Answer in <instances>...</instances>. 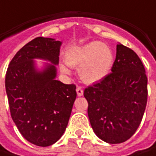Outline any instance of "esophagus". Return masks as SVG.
<instances>
[{
	"label": "esophagus",
	"instance_id": "1",
	"mask_svg": "<svg viewBox=\"0 0 156 156\" xmlns=\"http://www.w3.org/2000/svg\"><path fill=\"white\" fill-rule=\"evenodd\" d=\"M76 93H77V95L78 96H82L83 94V91L81 87H77L76 88Z\"/></svg>",
	"mask_w": 156,
	"mask_h": 156
}]
</instances>
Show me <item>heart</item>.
Masks as SVG:
<instances>
[{
  "label": "heart",
  "mask_w": 156,
  "mask_h": 156,
  "mask_svg": "<svg viewBox=\"0 0 156 156\" xmlns=\"http://www.w3.org/2000/svg\"><path fill=\"white\" fill-rule=\"evenodd\" d=\"M66 62L60 63V71L66 75L72 73L71 67H79L80 78L86 83H94L105 79L114 64L111 48L100 41L81 46H73L65 53Z\"/></svg>",
  "instance_id": "b5f03b06"
}]
</instances>
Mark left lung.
<instances>
[{"mask_svg": "<svg viewBox=\"0 0 156 156\" xmlns=\"http://www.w3.org/2000/svg\"><path fill=\"white\" fill-rule=\"evenodd\" d=\"M112 73L83 92L94 133L108 144L123 143L139 127L147 103V77L143 62L118 43Z\"/></svg>", "mask_w": 156, "mask_h": 156, "instance_id": "8db88e82", "label": "left lung"}]
</instances>
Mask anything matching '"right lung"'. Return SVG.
Listing matches in <instances>:
<instances>
[{"mask_svg":"<svg viewBox=\"0 0 156 156\" xmlns=\"http://www.w3.org/2000/svg\"><path fill=\"white\" fill-rule=\"evenodd\" d=\"M62 43L44 37L31 41L12 58L5 76L12 118L22 135L38 146L62 137L76 99L74 84L56 80ZM35 59L45 62L39 66Z\"/></svg>","mask_w":156,"mask_h":156,"instance_id":"obj_1","label":"right lung"}]
</instances>
